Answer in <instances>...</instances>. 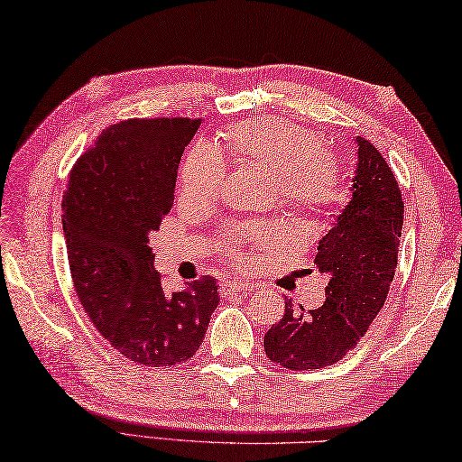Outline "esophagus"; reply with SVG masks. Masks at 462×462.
Returning <instances> with one entry per match:
<instances>
[{
  "label": "esophagus",
  "mask_w": 462,
  "mask_h": 462,
  "mask_svg": "<svg viewBox=\"0 0 462 462\" xmlns=\"http://www.w3.org/2000/svg\"><path fill=\"white\" fill-rule=\"evenodd\" d=\"M252 288L247 280H226L225 284L221 286V292L223 294H236V292H247V290Z\"/></svg>",
  "instance_id": "obj_1"
}]
</instances>
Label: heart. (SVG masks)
<instances>
[{
    "label": "heart",
    "instance_id": "obj_1",
    "mask_svg": "<svg viewBox=\"0 0 462 462\" xmlns=\"http://www.w3.org/2000/svg\"><path fill=\"white\" fill-rule=\"evenodd\" d=\"M221 135L223 143L217 148L199 143L186 156L180 172L186 197H215L229 160L272 172L280 202L296 215L328 217L346 202L341 162L333 152L320 148L310 127L282 117H260L237 121ZM239 236L245 244H265L276 231L272 226H241Z\"/></svg>",
    "mask_w": 462,
    "mask_h": 462
}]
</instances>
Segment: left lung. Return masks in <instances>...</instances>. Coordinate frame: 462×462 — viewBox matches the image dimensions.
Returning a JSON list of instances; mask_svg holds the SVG:
<instances>
[{"label":"left lung","mask_w":462,"mask_h":462,"mask_svg":"<svg viewBox=\"0 0 462 462\" xmlns=\"http://www.w3.org/2000/svg\"><path fill=\"white\" fill-rule=\"evenodd\" d=\"M359 164L353 199L319 244L314 263L328 273L320 309L286 314L263 337L270 361L292 371L322 369L341 361L361 337L390 292L398 265L403 200L393 170L365 137H357Z\"/></svg>","instance_id":"1"}]
</instances>
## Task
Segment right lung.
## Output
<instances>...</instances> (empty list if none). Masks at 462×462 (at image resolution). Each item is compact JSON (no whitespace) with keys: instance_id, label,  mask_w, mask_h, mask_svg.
Here are the masks:
<instances>
[{"instance_id":"obj_1","label":"right lung","mask_w":462,"mask_h":462,"mask_svg":"<svg viewBox=\"0 0 462 462\" xmlns=\"http://www.w3.org/2000/svg\"><path fill=\"white\" fill-rule=\"evenodd\" d=\"M200 119H127L77 160L62 199L72 284L87 317L124 357L145 367L190 359L218 306L217 282L168 294L150 233L174 205L182 152Z\"/></svg>"}]
</instances>
